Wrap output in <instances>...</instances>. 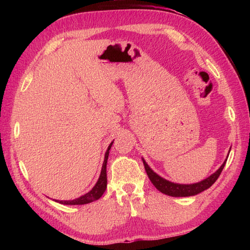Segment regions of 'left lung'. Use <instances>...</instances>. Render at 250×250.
Instances as JSON below:
<instances>
[{"label":"left lung","mask_w":250,"mask_h":250,"mask_svg":"<svg viewBox=\"0 0 250 250\" xmlns=\"http://www.w3.org/2000/svg\"><path fill=\"white\" fill-rule=\"evenodd\" d=\"M142 161H143V164H145L146 174L149 176L152 184H153L161 193L167 194V195L173 196V197H185V196L196 195V194L205 191V189L210 188V186L216 182L218 176L221 175L223 168L226 164L227 159L224 161L222 167H219L216 172L213 173V174L207 177V179L194 184H177L163 179V177H161L160 175L156 174L155 172L152 171V168L147 166V163L145 160L142 159Z\"/></svg>","instance_id":"obj_1"}]
</instances>
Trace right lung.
I'll list each match as a JSON object with an SVG mask.
<instances>
[{"instance_id":"1","label":"right lung","mask_w":250,"mask_h":250,"mask_svg":"<svg viewBox=\"0 0 250 250\" xmlns=\"http://www.w3.org/2000/svg\"><path fill=\"white\" fill-rule=\"evenodd\" d=\"M113 141L110 143L108 146V150L104 154V164H103V168H101V173L98 181L95 184L94 188H92L89 192L84 194V195L80 196L76 200L73 201H55L61 203V204H65V205H83V204H88V203H91L94 201L99 200V198L103 196V194L104 193L105 188H107V160L109 156V150L111 149Z\"/></svg>"}]
</instances>
